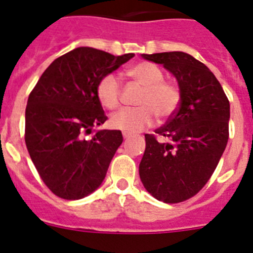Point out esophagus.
<instances>
[{
  "instance_id": "obj_1",
  "label": "esophagus",
  "mask_w": 253,
  "mask_h": 253,
  "mask_svg": "<svg viewBox=\"0 0 253 253\" xmlns=\"http://www.w3.org/2000/svg\"><path fill=\"white\" fill-rule=\"evenodd\" d=\"M123 137H124V139H129V138H130V134H129V133H123Z\"/></svg>"
}]
</instances>
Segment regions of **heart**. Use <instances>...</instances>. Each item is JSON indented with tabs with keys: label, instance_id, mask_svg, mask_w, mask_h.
Here are the masks:
<instances>
[{
	"label": "heart",
	"instance_id": "b5f03b06",
	"mask_svg": "<svg viewBox=\"0 0 253 253\" xmlns=\"http://www.w3.org/2000/svg\"><path fill=\"white\" fill-rule=\"evenodd\" d=\"M128 76L143 86L137 107H124L110 118V125L125 133H138L156 122V115L167 119L177 111L181 91L177 84L165 81L163 71L156 64L140 62L128 69ZM97 99L106 109H116L122 97V82L114 73L102 76L96 87Z\"/></svg>",
	"mask_w": 253,
	"mask_h": 253
}]
</instances>
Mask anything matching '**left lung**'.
I'll list each match as a JSON object with an SVG mask.
<instances>
[{"mask_svg": "<svg viewBox=\"0 0 253 253\" xmlns=\"http://www.w3.org/2000/svg\"><path fill=\"white\" fill-rule=\"evenodd\" d=\"M163 64L181 91L177 111L154 134H146L139 163L142 184L152 196L167 203L185 202L205 186L218 166L229 137V101L204 63L184 51L142 54ZM167 138L165 142L157 135Z\"/></svg>", "mask_w": 253, "mask_h": 253, "instance_id": "left-lung-1", "label": "left lung"}]
</instances>
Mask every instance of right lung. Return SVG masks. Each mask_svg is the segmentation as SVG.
<instances>
[{"label": "right lung", "mask_w": 253, "mask_h": 253, "mask_svg": "<svg viewBox=\"0 0 253 253\" xmlns=\"http://www.w3.org/2000/svg\"><path fill=\"white\" fill-rule=\"evenodd\" d=\"M133 57L80 46L57 58L29 95L26 148L54 195L78 200L104 181L123 135L120 130H93L107 120L96 87L102 76Z\"/></svg>", "instance_id": "add662e5"}]
</instances>
